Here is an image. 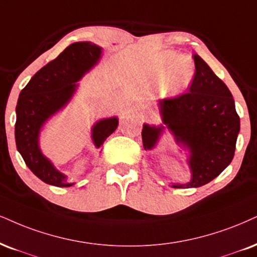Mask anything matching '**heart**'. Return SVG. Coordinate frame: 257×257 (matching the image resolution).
<instances>
[{"label": "heart", "instance_id": "heart-1", "mask_svg": "<svg viewBox=\"0 0 257 257\" xmlns=\"http://www.w3.org/2000/svg\"><path fill=\"white\" fill-rule=\"evenodd\" d=\"M193 72V64L186 57L164 52L155 59L148 75L154 83L164 85L167 93L175 95L188 87Z\"/></svg>", "mask_w": 257, "mask_h": 257}]
</instances>
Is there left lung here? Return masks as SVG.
<instances>
[{"instance_id":"1","label":"left lung","mask_w":257,"mask_h":257,"mask_svg":"<svg viewBox=\"0 0 257 257\" xmlns=\"http://www.w3.org/2000/svg\"><path fill=\"white\" fill-rule=\"evenodd\" d=\"M193 58L195 74L188 93L161 100L163 125L144 123L142 131L145 150L156 147L164 126L189 150L191 181L173 183L174 188H196L216 179L232 161L240 126L229 88L200 56Z\"/></svg>"}]
</instances>
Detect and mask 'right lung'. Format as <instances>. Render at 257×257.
Wrapping results in <instances>:
<instances>
[{"instance_id": "1", "label": "right lung", "mask_w": 257, "mask_h": 257, "mask_svg": "<svg viewBox=\"0 0 257 257\" xmlns=\"http://www.w3.org/2000/svg\"><path fill=\"white\" fill-rule=\"evenodd\" d=\"M102 55V47L90 41H80L68 46L61 55L41 68L21 90L17 104L15 142L26 166L41 181L57 187H70L66 175L56 169L41 153L39 136L43 126L71 100L77 82L94 68ZM116 116L101 119L91 128V139L100 148L115 131Z\"/></svg>"}]
</instances>
